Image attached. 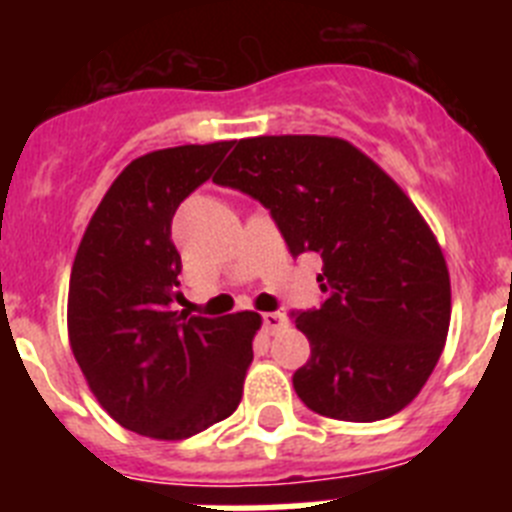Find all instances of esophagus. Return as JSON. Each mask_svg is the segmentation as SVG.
Returning <instances> with one entry per match:
<instances>
[{
    "mask_svg": "<svg viewBox=\"0 0 512 512\" xmlns=\"http://www.w3.org/2000/svg\"><path fill=\"white\" fill-rule=\"evenodd\" d=\"M289 320L284 312H266L264 315V330L266 333H279L282 328H287Z\"/></svg>",
    "mask_w": 512,
    "mask_h": 512,
    "instance_id": "1",
    "label": "esophagus"
}]
</instances>
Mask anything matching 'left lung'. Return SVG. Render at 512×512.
<instances>
[{
    "instance_id": "1",
    "label": "left lung",
    "mask_w": 512,
    "mask_h": 512,
    "mask_svg": "<svg viewBox=\"0 0 512 512\" xmlns=\"http://www.w3.org/2000/svg\"><path fill=\"white\" fill-rule=\"evenodd\" d=\"M215 184L271 212L289 253H318L325 300L295 312L310 359L292 377L307 408L372 423L418 397L446 343L451 282L436 235L372 158L343 138L235 143Z\"/></svg>"
}]
</instances>
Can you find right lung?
Wrapping results in <instances>:
<instances>
[{
    "label": "right lung",
    "instance_id": "add662e5",
    "mask_svg": "<svg viewBox=\"0 0 512 512\" xmlns=\"http://www.w3.org/2000/svg\"><path fill=\"white\" fill-rule=\"evenodd\" d=\"M235 140L176 146L130 161L99 202L69 282V341L89 390L122 428L182 441L235 413L259 312L179 315L176 207Z\"/></svg>",
    "mask_w": 512,
    "mask_h": 512
}]
</instances>
